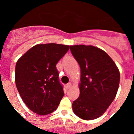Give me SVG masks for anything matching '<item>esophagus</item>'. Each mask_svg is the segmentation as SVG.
<instances>
[{"label": "esophagus", "mask_w": 134, "mask_h": 134, "mask_svg": "<svg viewBox=\"0 0 134 134\" xmlns=\"http://www.w3.org/2000/svg\"><path fill=\"white\" fill-rule=\"evenodd\" d=\"M71 86H72V84H71L70 82H69V83H68L67 85H66V87H67L68 88H71Z\"/></svg>", "instance_id": "34e87169"}]
</instances>
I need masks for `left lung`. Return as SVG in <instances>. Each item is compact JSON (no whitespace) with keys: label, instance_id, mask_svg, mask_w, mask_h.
Here are the masks:
<instances>
[{"label":"left lung","instance_id":"obj_1","mask_svg":"<svg viewBox=\"0 0 134 134\" xmlns=\"http://www.w3.org/2000/svg\"><path fill=\"white\" fill-rule=\"evenodd\" d=\"M80 68V95L72 103L74 113L84 120L102 115L113 102L119 88L118 68L105 51L93 46H70Z\"/></svg>","mask_w":134,"mask_h":134}]
</instances>
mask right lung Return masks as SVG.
Returning a JSON list of instances; mask_svg holds the SVG:
<instances>
[{
    "label": "right lung",
    "mask_w": 134,
    "mask_h": 134,
    "mask_svg": "<svg viewBox=\"0 0 134 134\" xmlns=\"http://www.w3.org/2000/svg\"><path fill=\"white\" fill-rule=\"evenodd\" d=\"M69 48L54 43L35 45L16 62V88L23 102L34 113L48 115L58 107L64 94L55 66Z\"/></svg>",
    "instance_id": "add662e5"
}]
</instances>
